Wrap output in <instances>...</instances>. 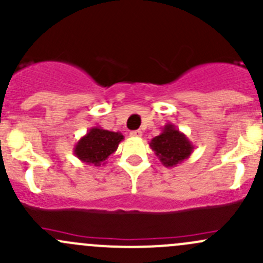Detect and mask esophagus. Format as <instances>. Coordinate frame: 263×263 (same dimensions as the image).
Instances as JSON below:
<instances>
[{"mask_svg":"<svg viewBox=\"0 0 263 263\" xmlns=\"http://www.w3.org/2000/svg\"><path fill=\"white\" fill-rule=\"evenodd\" d=\"M129 136H131V137H141L142 132L140 131V129H137V131H132V132H129Z\"/></svg>","mask_w":263,"mask_h":263,"instance_id":"1","label":"esophagus"}]
</instances>
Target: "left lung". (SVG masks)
<instances>
[{
  "label": "left lung",
  "mask_w": 263,
  "mask_h": 263,
  "mask_svg": "<svg viewBox=\"0 0 263 263\" xmlns=\"http://www.w3.org/2000/svg\"><path fill=\"white\" fill-rule=\"evenodd\" d=\"M150 147L166 168L178 165L193 153L192 142L173 123H166L161 128V134L150 141Z\"/></svg>",
  "instance_id": "8db88e82"
}]
</instances>
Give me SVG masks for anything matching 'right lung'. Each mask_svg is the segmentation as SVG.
Wrapping results in <instances>:
<instances>
[{
	"mask_svg": "<svg viewBox=\"0 0 263 263\" xmlns=\"http://www.w3.org/2000/svg\"><path fill=\"white\" fill-rule=\"evenodd\" d=\"M123 139L121 132L108 131L99 126L91 127L87 134L76 142L73 154L85 164H92L94 166L104 165Z\"/></svg>",
	"mask_w": 263,
	"mask_h": 263,
	"instance_id": "obj_1",
	"label": "right lung"
}]
</instances>
